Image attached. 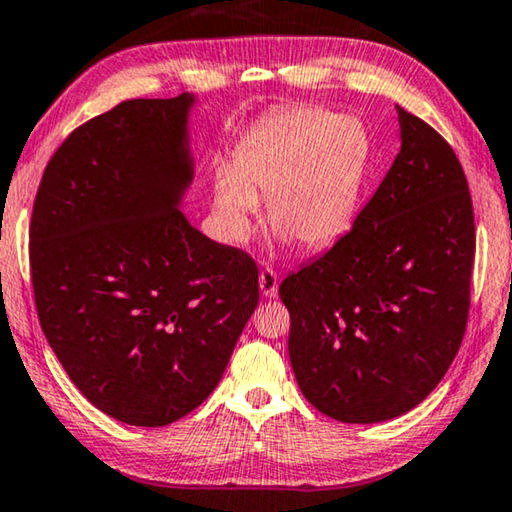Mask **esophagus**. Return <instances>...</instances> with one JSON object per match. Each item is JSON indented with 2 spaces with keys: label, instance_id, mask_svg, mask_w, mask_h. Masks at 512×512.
I'll use <instances>...</instances> for the list:
<instances>
[{
  "label": "esophagus",
  "instance_id": "esophagus-1",
  "mask_svg": "<svg viewBox=\"0 0 512 512\" xmlns=\"http://www.w3.org/2000/svg\"><path fill=\"white\" fill-rule=\"evenodd\" d=\"M258 286H261V293L263 297H267V300H272V297L279 295V277L274 274L272 267H265V270H261V274H258Z\"/></svg>",
  "mask_w": 512,
  "mask_h": 512
}]
</instances>
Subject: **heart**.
I'll use <instances>...</instances> for the list:
<instances>
[{
    "mask_svg": "<svg viewBox=\"0 0 512 512\" xmlns=\"http://www.w3.org/2000/svg\"><path fill=\"white\" fill-rule=\"evenodd\" d=\"M368 160L364 128L316 107L274 116L235 146L231 169L215 178V215L242 240L267 196V222L281 238L322 249L348 231Z\"/></svg>",
    "mask_w": 512,
    "mask_h": 512,
    "instance_id": "heart-1",
    "label": "heart"
}]
</instances>
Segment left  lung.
Segmentation results:
<instances>
[{
	"label": "left lung",
	"instance_id": "1",
	"mask_svg": "<svg viewBox=\"0 0 512 512\" xmlns=\"http://www.w3.org/2000/svg\"><path fill=\"white\" fill-rule=\"evenodd\" d=\"M400 151L327 254L288 274V355L304 398L343 423L410 412L446 375L469 316L476 235L446 139L396 107Z\"/></svg>",
	"mask_w": 512,
	"mask_h": 512
}]
</instances>
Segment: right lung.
Segmentation results:
<instances>
[{"instance_id":"right-lung-1","label":"right lung","mask_w":512,"mask_h":512,"mask_svg":"<svg viewBox=\"0 0 512 512\" xmlns=\"http://www.w3.org/2000/svg\"><path fill=\"white\" fill-rule=\"evenodd\" d=\"M196 96L125 100L47 162L29 226L43 334L82 396L128 426L206 400L258 304V270L180 212Z\"/></svg>"}]
</instances>
